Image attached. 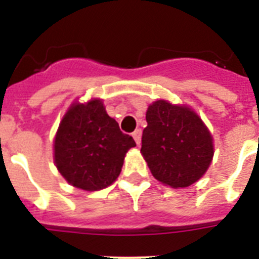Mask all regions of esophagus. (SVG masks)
Segmentation results:
<instances>
[{
  "mask_svg": "<svg viewBox=\"0 0 259 259\" xmlns=\"http://www.w3.org/2000/svg\"><path fill=\"white\" fill-rule=\"evenodd\" d=\"M141 135H143V132H141L140 128H139V130H136V131L132 134V137L135 139V141H136L137 145H140V143H141Z\"/></svg>",
  "mask_w": 259,
  "mask_h": 259,
  "instance_id": "esophagus-1",
  "label": "esophagus"
}]
</instances>
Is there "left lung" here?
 <instances>
[{
    "mask_svg": "<svg viewBox=\"0 0 259 259\" xmlns=\"http://www.w3.org/2000/svg\"><path fill=\"white\" fill-rule=\"evenodd\" d=\"M141 153L155 179L172 188L197 182L211 163L212 139L197 114L159 100L146 111Z\"/></svg>",
    "mask_w": 259,
    "mask_h": 259,
    "instance_id": "8db88e82",
    "label": "left lung"
}]
</instances>
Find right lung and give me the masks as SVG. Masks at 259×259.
Masks as SVG:
<instances>
[{
	"instance_id": "right-lung-1",
	"label": "right lung",
	"mask_w": 259,
	"mask_h": 259,
	"mask_svg": "<svg viewBox=\"0 0 259 259\" xmlns=\"http://www.w3.org/2000/svg\"><path fill=\"white\" fill-rule=\"evenodd\" d=\"M134 146V139L107 115L102 101L93 100L74 105L62 119L54 140V159L71 185L98 191L115 182L125 153Z\"/></svg>"
}]
</instances>
